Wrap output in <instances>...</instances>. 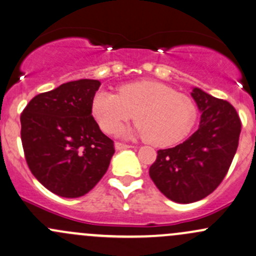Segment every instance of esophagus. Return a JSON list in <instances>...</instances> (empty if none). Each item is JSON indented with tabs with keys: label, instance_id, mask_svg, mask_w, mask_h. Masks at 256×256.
Here are the masks:
<instances>
[{
	"label": "esophagus",
	"instance_id": "esophagus-1",
	"mask_svg": "<svg viewBox=\"0 0 256 256\" xmlns=\"http://www.w3.org/2000/svg\"><path fill=\"white\" fill-rule=\"evenodd\" d=\"M114 146H115V150H128V148H131V147H132V146H130V144H120V142H116V144H115Z\"/></svg>",
	"mask_w": 256,
	"mask_h": 256
}]
</instances>
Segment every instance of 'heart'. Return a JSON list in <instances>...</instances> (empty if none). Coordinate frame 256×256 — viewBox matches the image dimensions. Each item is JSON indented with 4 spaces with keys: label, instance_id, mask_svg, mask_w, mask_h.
I'll return each mask as SVG.
<instances>
[{
    "label": "heart",
    "instance_id": "1",
    "mask_svg": "<svg viewBox=\"0 0 256 256\" xmlns=\"http://www.w3.org/2000/svg\"><path fill=\"white\" fill-rule=\"evenodd\" d=\"M92 112L106 134L118 132L136 112L138 122L125 128L121 135L150 140L160 147L182 141L198 119V106L190 96L164 83L147 80L121 86L118 94L106 90L96 93Z\"/></svg>",
    "mask_w": 256,
    "mask_h": 256
}]
</instances>
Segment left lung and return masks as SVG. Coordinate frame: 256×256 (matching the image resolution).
<instances>
[{
	"label": "left lung",
	"instance_id": "obj_1",
	"mask_svg": "<svg viewBox=\"0 0 256 256\" xmlns=\"http://www.w3.org/2000/svg\"><path fill=\"white\" fill-rule=\"evenodd\" d=\"M201 112L200 125L186 141L158 150L150 176L169 200L192 204L202 200L220 184L238 148L240 119L228 102L192 88Z\"/></svg>",
	"mask_w": 256,
	"mask_h": 256
}]
</instances>
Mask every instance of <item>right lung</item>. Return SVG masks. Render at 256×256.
<instances>
[{"label": "right lung", "instance_id": "obj_1", "mask_svg": "<svg viewBox=\"0 0 256 256\" xmlns=\"http://www.w3.org/2000/svg\"><path fill=\"white\" fill-rule=\"evenodd\" d=\"M98 80H78L34 96L20 115L22 144L33 176L51 192L80 198L109 168L114 142L92 116Z\"/></svg>", "mask_w": 256, "mask_h": 256}]
</instances>
